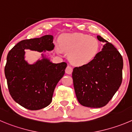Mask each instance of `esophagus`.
I'll use <instances>...</instances> for the list:
<instances>
[{"instance_id":"1","label":"esophagus","mask_w":132,"mask_h":132,"mask_svg":"<svg viewBox=\"0 0 132 132\" xmlns=\"http://www.w3.org/2000/svg\"><path fill=\"white\" fill-rule=\"evenodd\" d=\"M73 72V68L70 66H68L66 68V73L67 74H72Z\"/></svg>"}]
</instances>
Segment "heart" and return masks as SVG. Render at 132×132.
I'll list each match as a JSON object with an SVG mask.
<instances>
[{
	"instance_id": "obj_1",
	"label": "heart",
	"mask_w": 132,
	"mask_h": 132,
	"mask_svg": "<svg viewBox=\"0 0 132 132\" xmlns=\"http://www.w3.org/2000/svg\"><path fill=\"white\" fill-rule=\"evenodd\" d=\"M60 47L68 53L69 60L73 64L83 66L90 62L97 56L100 43L94 36L83 33H69L60 37ZM57 51H60L59 48Z\"/></svg>"
}]
</instances>
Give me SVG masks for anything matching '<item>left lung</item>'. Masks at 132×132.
<instances>
[{
	"label": "left lung",
	"instance_id": "8db88e82",
	"mask_svg": "<svg viewBox=\"0 0 132 132\" xmlns=\"http://www.w3.org/2000/svg\"><path fill=\"white\" fill-rule=\"evenodd\" d=\"M105 43L102 51L90 62L76 67L72 72L77 100L83 106H105L120 87L122 80L123 59L114 45L100 36Z\"/></svg>",
	"mask_w": 132,
	"mask_h": 132
}]
</instances>
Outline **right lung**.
I'll return each instance as SVG.
<instances>
[{
  "mask_svg": "<svg viewBox=\"0 0 132 132\" xmlns=\"http://www.w3.org/2000/svg\"><path fill=\"white\" fill-rule=\"evenodd\" d=\"M53 36L24 40L16 44L7 56L4 68L10 94L13 100L29 110L41 109L51 103L58 82L63 77L66 62L55 64L44 55L29 64L24 60V49L43 52L54 49Z\"/></svg>",
  "mask_w": 132,
  "mask_h": 132,
  "instance_id": "obj_1",
  "label": "right lung"
}]
</instances>
